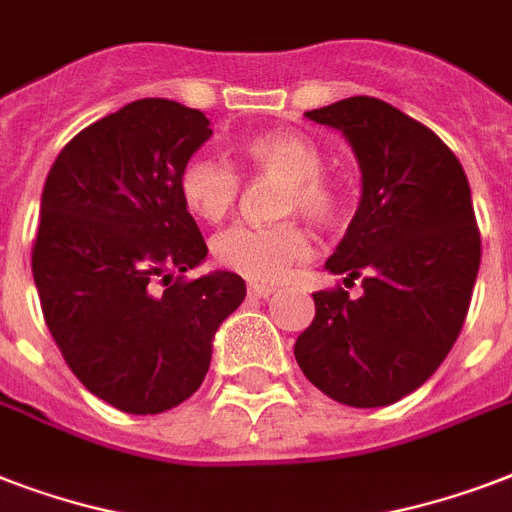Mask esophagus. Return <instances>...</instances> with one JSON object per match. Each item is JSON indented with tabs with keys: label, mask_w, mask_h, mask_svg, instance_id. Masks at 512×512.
Masks as SVG:
<instances>
[{
	"label": "esophagus",
	"mask_w": 512,
	"mask_h": 512,
	"mask_svg": "<svg viewBox=\"0 0 512 512\" xmlns=\"http://www.w3.org/2000/svg\"><path fill=\"white\" fill-rule=\"evenodd\" d=\"M276 292L273 284H249V295L252 297H271Z\"/></svg>",
	"instance_id": "1"
}]
</instances>
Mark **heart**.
Here are the masks:
<instances>
[{
	"label": "heart",
	"mask_w": 512,
	"mask_h": 512,
	"mask_svg": "<svg viewBox=\"0 0 512 512\" xmlns=\"http://www.w3.org/2000/svg\"><path fill=\"white\" fill-rule=\"evenodd\" d=\"M249 172L284 180L279 215L300 212L311 223L335 220L342 191L324 172V151L297 130H268L241 143ZM241 193L239 172L215 156H193L180 172V196L193 215L217 223L233 209ZM308 252V236L297 223L233 225L217 233L212 255L225 271L252 281H276Z\"/></svg>",
	"instance_id": "heart-1"
}]
</instances>
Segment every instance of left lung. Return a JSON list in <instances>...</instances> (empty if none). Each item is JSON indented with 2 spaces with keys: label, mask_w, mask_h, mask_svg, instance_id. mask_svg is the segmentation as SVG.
Listing matches in <instances>:
<instances>
[{
  "label": "left lung",
  "mask_w": 512,
  "mask_h": 512,
  "mask_svg": "<svg viewBox=\"0 0 512 512\" xmlns=\"http://www.w3.org/2000/svg\"><path fill=\"white\" fill-rule=\"evenodd\" d=\"M308 119L340 130L361 167V204L332 273L361 276L313 295L295 342L308 380L340 404L372 409L412 393L460 337L481 265L470 185L452 148L385 100H337Z\"/></svg>",
  "instance_id": "left-lung-1"
}]
</instances>
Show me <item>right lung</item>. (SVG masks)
<instances>
[{"instance_id": "add662e5", "label": "right lung", "mask_w": 512, "mask_h": 512, "mask_svg": "<svg viewBox=\"0 0 512 512\" xmlns=\"http://www.w3.org/2000/svg\"><path fill=\"white\" fill-rule=\"evenodd\" d=\"M209 119L143 98L71 138L42 191L31 271L52 340L84 388L127 414H159L207 377L212 337L247 295L207 257L180 172Z\"/></svg>"}]
</instances>
